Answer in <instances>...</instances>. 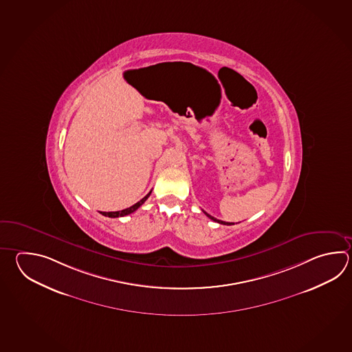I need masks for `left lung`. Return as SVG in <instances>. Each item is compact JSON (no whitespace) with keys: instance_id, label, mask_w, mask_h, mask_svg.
Listing matches in <instances>:
<instances>
[{"instance_id":"left-lung-1","label":"left lung","mask_w":352,"mask_h":352,"mask_svg":"<svg viewBox=\"0 0 352 352\" xmlns=\"http://www.w3.org/2000/svg\"><path fill=\"white\" fill-rule=\"evenodd\" d=\"M204 213H206V212H204ZM206 214H207V217H208V218H210L212 221H214V222L221 223V224H226V226H232V224H234V223L223 222V221H219V219H217V218H214V217L209 215L208 213H206Z\"/></svg>"}]
</instances>
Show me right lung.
Wrapping results in <instances>:
<instances>
[{"label": "right lung", "instance_id": "obj_1", "mask_svg": "<svg viewBox=\"0 0 352 352\" xmlns=\"http://www.w3.org/2000/svg\"><path fill=\"white\" fill-rule=\"evenodd\" d=\"M151 192L146 194L145 197H144L142 201H138L135 203L134 206H131L129 208L122 209V210H118V212H100L101 214L105 215V217H110V218H118V217H124V215L130 214V213H133V212H135L142 204H143L144 201H146L148 198H149V195H151Z\"/></svg>", "mask_w": 352, "mask_h": 352}]
</instances>
